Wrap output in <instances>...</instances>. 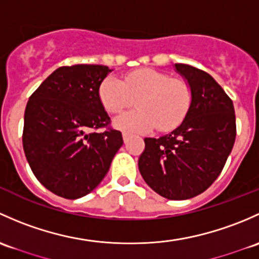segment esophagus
<instances>
[{
    "instance_id": "1",
    "label": "esophagus",
    "mask_w": 259,
    "mask_h": 259,
    "mask_svg": "<svg viewBox=\"0 0 259 259\" xmlns=\"http://www.w3.org/2000/svg\"><path fill=\"white\" fill-rule=\"evenodd\" d=\"M128 137H130V135H128V133H126V132H124V133H123V141H124V143H126L127 141H128Z\"/></svg>"
}]
</instances>
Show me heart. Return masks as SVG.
<instances>
[{"mask_svg": "<svg viewBox=\"0 0 259 259\" xmlns=\"http://www.w3.org/2000/svg\"><path fill=\"white\" fill-rule=\"evenodd\" d=\"M100 100L105 110L118 114L136 101L137 110L116 118L114 124L127 132H146L156 127L159 132L177 128L187 117L193 100L191 84L183 78L141 68L127 73L123 81L107 77L100 86Z\"/></svg>", "mask_w": 259, "mask_h": 259, "instance_id": "heart-1", "label": "heart"}]
</instances>
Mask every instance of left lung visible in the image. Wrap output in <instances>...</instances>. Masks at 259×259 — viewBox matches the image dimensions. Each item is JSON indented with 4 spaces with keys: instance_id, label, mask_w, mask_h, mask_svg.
<instances>
[{
    "instance_id": "obj_1",
    "label": "left lung",
    "mask_w": 259,
    "mask_h": 259,
    "mask_svg": "<svg viewBox=\"0 0 259 259\" xmlns=\"http://www.w3.org/2000/svg\"><path fill=\"white\" fill-rule=\"evenodd\" d=\"M192 87L185 121L159 138H145L138 168L146 183L168 199H188L206 191L222 172L236 141L233 102L207 72L176 63Z\"/></svg>"
}]
</instances>
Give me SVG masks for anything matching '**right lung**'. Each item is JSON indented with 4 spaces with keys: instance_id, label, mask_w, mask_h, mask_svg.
I'll use <instances>...</instances> for the list:
<instances>
[{
    "instance_id": "add662e5",
    "label": "right lung",
    "mask_w": 259,
    "mask_h": 259,
    "mask_svg": "<svg viewBox=\"0 0 259 259\" xmlns=\"http://www.w3.org/2000/svg\"><path fill=\"white\" fill-rule=\"evenodd\" d=\"M107 66H63L28 100L22 143L37 180L67 199L92 192L105 178L123 138L100 100ZM105 128L102 133L97 130Z\"/></svg>"
}]
</instances>
